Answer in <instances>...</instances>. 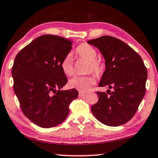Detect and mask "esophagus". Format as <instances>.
<instances>
[{"instance_id":"34e87169","label":"esophagus","mask_w":158,"mask_h":158,"mask_svg":"<svg viewBox=\"0 0 158 158\" xmlns=\"http://www.w3.org/2000/svg\"><path fill=\"white\" fill-rule=\"evenodd\" d=\"M86 93L85 92H82V91H79V97H84V96L86 95Z\"/></svg>"}]
</instances>
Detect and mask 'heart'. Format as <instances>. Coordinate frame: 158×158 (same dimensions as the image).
<instances>
[{"label":"heart","instance_id":"heart-1","mask_svg":"<svg viewBox=\"0 0 158 158\" xmlns=\"http://www.w3.org/2000/svg\"><path fill=\"white\" fill-rule=\"evenodd\" d=\"M75 54L79 58L87 61L85 73H93L96 75L101 74L104 69L102 61L96 58L97 52L96 49L87 44L79 45L75 49ZM60 67L63 73L67 76H71L74 73L73 59L70 55H67L61 61ZM95 83V79L92 75L75 76L69 80V85L72 89H75L82 92H86Z\"/></svg>","mask_w":158,"mask_h":158}]
</instances>
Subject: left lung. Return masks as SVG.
Instances as JSON below:
<instances>
[{
	"label": "left lung",
	"mask_w": 158,
	"mask_h": 158,
	"mask_svg": "<svg viewBox=\"0 0 158 158\" xmlns=\"http://www.w3.org/2000/svg\"><path fill=\"white\" fill-rule=\"evenodd\" d=\"M88 44L97 47L105 59L106 69L99 86L113 89L106 93L97 91L99 101L92 105V113L106 126H121L134 117L144 98L146 67L141 56L120 39L104 35Z\"/></svg>",
	"instance_id": "8db88e82"
}]
</instances>
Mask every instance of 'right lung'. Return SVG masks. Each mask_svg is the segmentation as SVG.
Listing matches in <instances>:
<instances>
[{
	"mask_svg": "<svg viewBox=\"0 0 158 158\" xmlns=\"http://www.w3.org/2000/svg\"><path fill=\"white\" fill-rule=\"evenodd\" d=\"M72 44L62 37L44 35L22 48L14 59L11 75L20 107L28 119L42 128L64 121L69 104L78 97L74 89L60 90L67 83L60 63Z\"/></svg>",
	"mask_w": 158,
	"mask_h": 158,
	"instance_id": "add662e5",
	"label": "right lung"
}]
</instances>
